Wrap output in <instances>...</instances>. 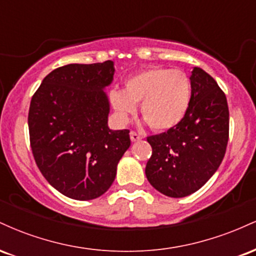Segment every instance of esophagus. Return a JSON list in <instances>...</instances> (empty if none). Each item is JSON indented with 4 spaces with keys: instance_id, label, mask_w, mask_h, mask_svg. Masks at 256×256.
<instances>
[{
    "instance_id": "34e87169",
    "label": "esophagus",
    "mask_w": 256,
    "mask_h": 256,
    "mask_svg": "<svg viewBox=\"0 0 256 256\" xmlns=\"http://www.w3.org/2000/svg\"><path fill=\"white\" fill-rule=\"evenodd\" d=\"M130 138H131L132 142H137V140H142L143 136H142V134H137V132L131 131V132H130Z\"/></svg>"
}]
</instances>
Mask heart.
I'll return each instance as SVG.
<instances>
[{"label": "heart", "mask_w": 256, "mask_h": 256, "mask_svg": "<svg viewBox=\"0 0 256 256\" xmlns=\"http://www.w3.org/2000/svg\"><path fill=\"white\" fill-rule=\"evenodd\" d=\"M192 85L180 70L150 67L128 78L124 90L110 91V101L120 124H126L140 104V114L155 131L180 124L190 110Z\"/></svg>", "instance_id": "1"}]
</instances>
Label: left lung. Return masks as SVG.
<instances>
[{
	"label": "left lung",
	"instance_id": "1",
	"mask_svg": "<svg viewBox=\"0 0 256 256\" xmlns=\"http://www.w3.org/2000/svg\"><path fill=\"white\" fill-rule=\"evenodd\" d=\"M192 100L180 124L146 138L152 152L146 176L168 198H185L207 183L224 158L228 140V107L218 83L200 67L190 76Z\"/></svg>",
	"mask_w": 256,
	"mask_h": 256
}]
</instances>
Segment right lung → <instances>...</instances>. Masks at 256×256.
I'll return each mask as SVG.
<instances>
[{"mask_svg": "<svg viewBox=\"0 0 256 256\" xmlns=\"http://www.w3.org/2000/svg\"><path fill=\"white\" fill-rule=\"evenodd\" d=\"M114 62L70 64L54 70L28 110L31 149L44 178L67 198H98L113 184L131 146L128 130L108 128Z\"/></svg>", "mask_w": 256, "mask_h": 256, "instance_id": "1", "label": "right lung"}]
</instances>
